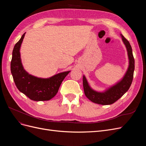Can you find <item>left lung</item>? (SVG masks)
I'll list each match as a JSON object with an SVG mask.
<instances>
[{"label": "left lung", "instance_id": "1", "mask_svg": "<svg viewBox=\"0 0 146 146\" xmlns=\"http://www.w3.org/2000/svg\"><path fill=\"white\" fill-rule=\"evenodd\" d=\"M122 41L127 51L129 60V65L124 76L115 85L110 87L104 92H98L92 89L85 76H83V85L84 92L86 98L92 102L101 105H110L115 102L129 90L133 78L135 70V59L132 48L126 38L121 34Z\"/></svg>", "mask_w": 146, "mask_h": 146}]
</instances>
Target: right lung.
<instances>
[{"mask_svg": "<svg viewBox=\"0 0 146 146\" xmlns=\"http://www.w3.org/2000/svg\"><path fill=\"white\" fill-rule=\"evenodd\" d=\"M25 33L13 48L11 61V72L17 89L34 101L49 100L56 94L61 83L70 70L58 73L47 78L29 74L21 62L20 48Z\"/></svg>", "mask_w": 146, "mask_h": 146, "instance_id": "obj_1", "label": "right lung"}]
</instances>
